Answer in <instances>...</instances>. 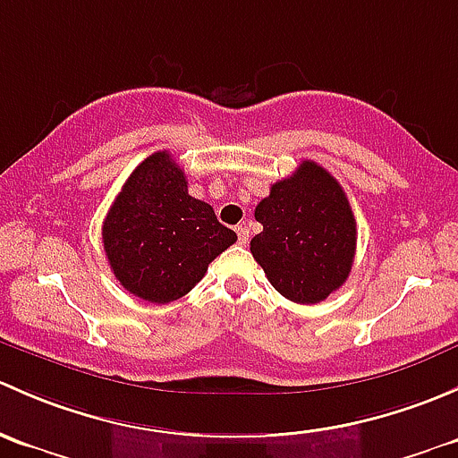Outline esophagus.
I'll return each instance as SVG.
<instances>
[{
  "label": "esophagus",
  "instance_id": "34e87169",
  "mask_svg": "<svg viewBox=\"0 0 458 458\" xmlns=\"http://www.w3.org/2000/svg\"><path fill=\"white\" fill-rule=\"evenodd\" d=\"M235 233H238L240 244L249 242V227H247V225H238V227H235Z\"/></svg>",
  "mask_w": 458,
  "mask_h": 458
}]
</instances>
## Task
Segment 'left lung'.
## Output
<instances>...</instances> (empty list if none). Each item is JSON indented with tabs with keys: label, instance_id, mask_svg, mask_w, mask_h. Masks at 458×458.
I'll list each match as a JSON object with an SVG mask.
<instances>
[{
	"label": "left lung",
	"instance_id": "left-lung-1",
	"mask_svg": "<svg viewBox=\"0 0 458 458\" xmlns=\"http://www.w3.org/2000/svg\"><path fill=\"white\" fill-rule=\"evenodd\" d=\"M262 231L251 253L273 289L298 304H318L346 282L357 227L342 185L313 160L271 185L258 202Z\"/></svg>",
	"mask_w": 458,
	"mask_h": 458
}]
</instances>
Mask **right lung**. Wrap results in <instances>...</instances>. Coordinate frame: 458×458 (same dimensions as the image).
<instances>
[{"instance_id": "1", "label": "right lung", "mask_w": 458, "mask_h": 458, "mask_svg": "<svg viewBox=\"0 0 458 458\" xmlns=\"http://www.w3.org/2000/svg\"><path fill=\"white\" fill-rule=\"evenodd\" d=\"M101 233L121 286L152 304L190 293L238 240L218 223L214 207L190 196L185 172L169 152L152 154L130 174Z\"/></svg>"}]
</instances>
